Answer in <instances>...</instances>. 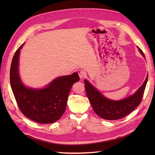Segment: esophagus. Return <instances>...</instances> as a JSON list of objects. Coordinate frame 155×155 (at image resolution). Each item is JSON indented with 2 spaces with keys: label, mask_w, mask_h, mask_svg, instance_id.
<instances>
[{
  "label": "esophagus",
  "mask_w": 155,
  "mask_h": 155,
  "mask_svg": "<svg viewBox=\"0 0 155 155\" xmlns=\"http://www.w3.org/2000/svg\"><path fill=\"white\" fill-rule=\"evenodd\" d=\"M78 74H79V78H80V79H83V78H84L85 77L86 73L84 72V71H83L82 70H79Z\"/></svg>",
  "instance_id": "34e87169"
}]
</instances>
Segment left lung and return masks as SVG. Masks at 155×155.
<instances>
[{"label": "left lung", "instance_id": "8db88e82", "mask_svg": "<svg viewBox=\"0 0 155 155\" xmlns=\"http://www.w3.org/2000/svg\"><path fill=\"white\" fill-rule=\"evenodd\" d=\"M140 53L145 58L141 49ZM148 74L144 82L133 94L123 100H113L107 98L94 87L87 79L84 80L87 97L93 110L101 118L107 120H116L124 118L130 114L142 101L145 86L147 82Z\"/></svg>", "mask_w": 155, "mask_h": 155}]
</instances>
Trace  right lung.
I'll use <instances>...</instances> for the list:
<instances>
[{
	"mask_svg": "<svg viewBox=\"0 0 155 155\" xmlns=\"http://www.w3.org/2000/svg\"><path fill=\"white\" fill-rule=\"evenodd\" d=\"M23 43L17 49L10 68V84L20 110L35 122L47 124L59 120L66 109L69 92L79 81L78 72L58 77L43 88L26 86L19 74V56Z\"/></svg>",
	"mask_w": 155,
	"mask_h": 155,
	"instance_id": "right-lung-1",
	"label": "right lung"
}]
</instances>
